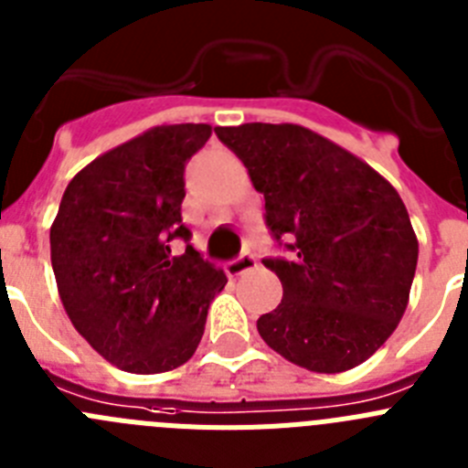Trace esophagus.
<instances>
[{"instance_id": "34e87169", "label": "esophagus", "mask_w": 468, "mask_h": 468, "mask_svg": "<svg viewBox=\"0 0 468 468\" xmlns=\"http://www.w3.org/2000/svg\"><path fill=\"white\" fill-rule=\"evenodd\" d=\"M255 267H257L255 257H252L250 252H243V255L237 257L234 262L227 264L225 271H227V276H229V278H237V276H243V273L252 271Z\"/></svg>"}]
</instances>
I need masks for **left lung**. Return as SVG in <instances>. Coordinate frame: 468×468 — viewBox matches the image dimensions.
<instances>
[{
  "label": "left lung",
  "instance_id": "left-lung-1",
  "mask_svg": "<svg viewBox=\"0 0 468 468\" xmlns=\"http://www.w3.org/2000/svg\"><path fill=\"white\" fill-rule=\"evenodd\" d=\"M216 134L264 195L267 225L294 252L264 260L282 299L257 332L287 362L341 374L392 336L409 306L418 237L399 192L308 127L246 122Z\"/></svg>",
  "mask_w": 468,
  "mask_h": 468
}]
</instances>
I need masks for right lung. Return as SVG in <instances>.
Segmentation results:
<instances>
[{"instance_id": "add662e5", "label": "right lung", "mask_w": 468, "mask_h": 468, "mask_svg": "<svg viewBox=\"0 0 468 468\" xmlns=\"http://www.w3.org/2000/svg\"><path fill=\"white\" fill-rule=\"evenodd\" d=\"M211 125H160L90 162L64 190L50 225V262L76 332L130 374H165L195 355L227 276L183 225L186 162Z\"/></svg>"}]
</instances>
